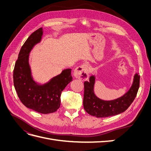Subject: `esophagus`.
Here are the masks:
<instances>
[{
	"label": "esophagus",
	"mask_w": 151,
	"mask_h": 151,
	"mask_svg": "<svg viewBox=\"0 0 151 151\" xmlns=\"http://www.w3.org/2000/svg\"><path fill=\"white\" fill-rule=\"evenodd\" d=\"M74 75L76 79L81 81L88 80L89 77L88 65L86 63H83V65L76 68L74 72Z\"/></svg>",
	"instance_id": "34e87169"
}]
</instances>
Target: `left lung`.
<instances>
[{"mask_svg":"<svg viewBox=\"0 0 151 151\" xmlns=\"http://www.w3.org/2000/svg\"><path fill=\"white\" fill-rule=\"evenodd\" d=\"M94 76H91L89 81L84 82L83 105L85 111L89 115L104 118L118 115L127 110L134 101L140 84V76L136 74L132 86L123 96L112 101H104L96 96L94 93Z\"/></svg>","mask_w":151,"mask_h":151,"instance_id":"1","label":"left lung"}]
</instances>
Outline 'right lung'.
I'll return each instance as SVG.
<instances>
[{"mask_svg": "<svg viewBox=\"0 0 151 151\" xmlns=\"http://www.w3.org/2000/svg\"><path fill=\"white\" fill-rule=\"evenodd\" d=\"M43 29L32 33L22 45L13 71L14 86L20 101L27 108L43 114L56 111L60 106L62 91L72 81L71 69L63 70L48 83L38 85L33 80L28 63L29 53L40 42Z\"/></svg>", "mask_w": 151, "mask_h": 151, "instance_id": "add662e5", "label": "right lung"}]
</instances>
